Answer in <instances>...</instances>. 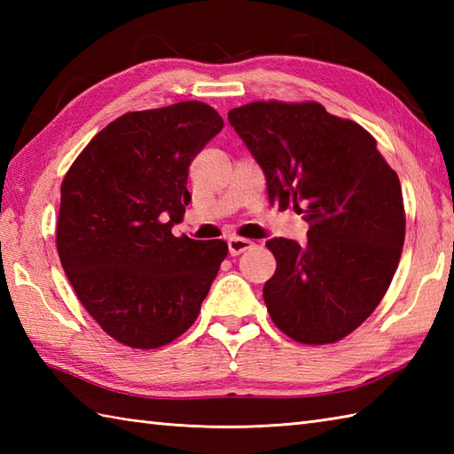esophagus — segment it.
<instances>
[{
  "label": "esophagus",
  "mask_w": 454,
  "mask_h": 454,
  "mask_svg": "<svg viewBox=\"0 0 454 454\" xmlns=\"http://www.w3.org/2000/svg\"><path fill=\"white\" fill-rule=\"evenodd\" d=\"M254 247L252 239H246V238H230L228 239V252L230 255H239L247 252V249Z\"/></svg>",
  "instance_id": "obj_1"
}]
</instances>
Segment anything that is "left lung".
Returning a JSON list of instances; mask_svg holds the SVG:
<instances>
[{
  "label": "left lung",
  "mask_w": 454,
  "mask_h": 454,
  "mask_svg": "<svg viewBox=\"0 0 454 454\" xmlns=\"http://www.w3.org/2000/svg\"><path fill=\"white\" fill-rule=\"evenodd\" d=\"M228 121L262 166L271 205L308 222L273 238L267 312L291 340L325 345L356 330L387 294L406 238L400 179L372 134L320 103L254 101Z\"/></svg>",
  "instance_id": "obj_1"
}]
</instances>
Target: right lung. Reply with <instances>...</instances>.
I'll list each match as a JSON object with an SVG mask.
<instances>
[{
    "label": "right lung",
    "instance_id": "right-lung-1",
    "mask_svg": "<svg viewBox=\"0 0 454 454\" xmlns=\"http://www.w3.org/2000/svg\"><path fill=\"white\" fill-rule=\"evenodd\" d=\"M222 127L200 101L124 113L64 176L60 263L85 310L122 345L158 349L185 333L228 255L222 239L171 234L191 200V161Z\"/></svg>",
    "mask_w": 454,
    "mask_h": 454
}]
</instances>
